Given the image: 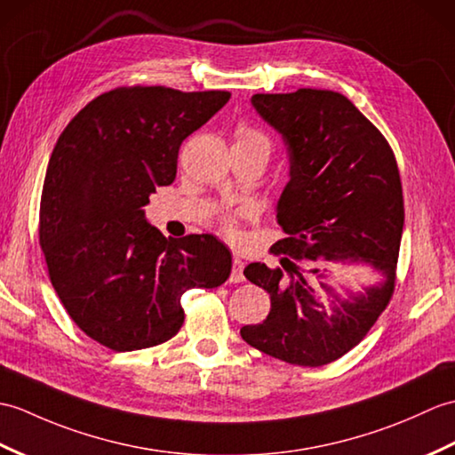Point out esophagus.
<instances>
[{"instance_id": "obj_1", "label": "esophagus", "mask_w": 455, "mask_h": 455, "mask_svg": "<svg viewBox=\"0 0 455 455\" xmlns=\"http://www.w3.org/2000/svg\"><path fill=\"white\" fill-rule=\"evenodd\" d=\"M244 281V261L242 258H232V271H230V283H242Z\"/></svg>"}]
</instances>
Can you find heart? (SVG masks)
<instances>
[{"mask_svg":"<svg viewBox=\"0 0 455 455\" xmlns=\"http://www.w3.org/2000/svg\"><path fill=\"white\" fill-rule=\"evenodd\" d=\"M235 145H251V147H259V149L266 151L269 155V149H271V143L267 140L266 133H261L259 130L251 128V125L248 124H240L236 128V143ZM223 230L227 232L228 236L235 238L238 235L236 230V217L235 215H225L223 220Z\"/></svg>","mask_w":455,"mask_h":455,"instance_id":"obj_1","label":"heart"}]
</instances>
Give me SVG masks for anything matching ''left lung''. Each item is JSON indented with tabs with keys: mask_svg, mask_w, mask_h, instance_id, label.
<instances>
[{
	"mask_svg": "<svg viewBox=\"0 0 455 455\" xmlns=\"http://www.w3.org/2000/svg\"><path fill=\"white\" fill-rule=\"evenodd\" d=\"M251 104L283 135L291 180L277 204L284 238L271 248L283 269L259 261L244 269L269 292L271 310L240 335L289 364H330L364 339L392 300L405 220L399 168L386 137L341 92L253 94ZM325 260L364 262L379 281L341 299L323 281Z\"/></svg>",
	"mask_w": 455,
	"mask_h": 455,
	"instance_id": "8db88e82",
	"label": "left lung"
}]
</instances>
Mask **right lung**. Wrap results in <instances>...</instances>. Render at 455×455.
Wrapping results in <instances>:
<instances>
[{
  "instance_id": "obj_1",
  "label": "right lung",
  "mask_w": 455,
  "mask_h": 455,
  "mask_svg": "<svg viewBox=\"0 0 455 455\" xmlns=\"http://www.w3.org/2000/svg\"><path fill=\"white\" fill-rule=\"evenodd\" d=\"M228 91L120 87L91 100L58 137L42 186L38 236L69 318L112 351L161 345L180 331L188 289H215L232 269L213 235L166 238L145 220L174 182L188 135Z\"/></svg>"
}]
</instances>
